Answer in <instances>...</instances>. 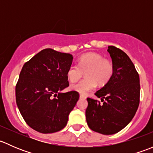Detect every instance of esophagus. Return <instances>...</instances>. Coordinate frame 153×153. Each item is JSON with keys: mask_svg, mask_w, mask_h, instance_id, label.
I'll list each match as a JSON object with an SVG mask.
<instances>
[{"mask_svg": "<svg viewBox=\"0 0 153 153\" xmlns=\"http://www.w3.org/2000/svg\"><path fill=\"white\" fill-rule=\"evenodd\" d=\"M80 98H84V99H85V98H86V97L84 95H83V94H80Z\"/></svg>", "mask_w": 153, "mask_h": 153, "instance_id": "obj_1", "label": "esophagus"}]
</instances>
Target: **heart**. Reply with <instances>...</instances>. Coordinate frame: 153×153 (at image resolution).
<instances>
[{"label": "heart", "mask_w": 153, "mask_h": 153, "mask_svg": "<svg viewBox=\"0 0 153 153\" xmlns=\"http://www.w3.org/2000/svg\"><path fill=\"white\" fill-rule=\"evenodd\" d=\"M86 78L71 86V89L85 94L95 89L97 84L105 85L113 75L114 67L112 61L104 58L97 52H87L78 59V65L72 64L68 68L67 78L72 83L77 82L85 72Z\"/></svg>", "instance_id": "heart-1"}]
</instances>
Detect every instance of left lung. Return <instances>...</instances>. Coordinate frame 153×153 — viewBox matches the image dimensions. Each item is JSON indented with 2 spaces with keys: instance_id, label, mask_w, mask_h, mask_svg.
I'll return each mask as SVG.
<instances>
[{
  "instance_id": "left-lung-1",
  "label": "left lung",
  "mask_w": 153,
  "mask_h": 153,
  "mask_svg": "<svg viewBox=\"0 0 153 153\" xmlns=\"http://www.w3.org/2000/svg\"><path fill=\"white\" fill-rule=\"evenodd\" d=\"M107 51L112 58L113 75L95 93L103 103L87 98L86 119L92 130L112 135L124 129L135 116L140 102V79L124 51L114 46H109Z\"/></svg>"
}]
</instances>
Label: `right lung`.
I'll return each instance as SVG.
<instances>
[{"label": "right lung", "instance_id": "obj_1", "mask_svg": "<svg viewBox=\"0 0 153 153\" xmlns=\"http://www.w3.org/2000/svg\"><path fill=\"white\" fill-rule=\"evenodd\" d=\"M73 57L45 49L24 64L15 86L16 103L27 124L41 133H53L66 126L79 99L76 91L61 93L69 86L67 75Z\"/></svg>", "mask_w": 153, "mask_h": 153}]
</instances>
